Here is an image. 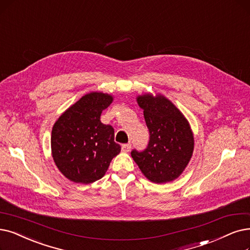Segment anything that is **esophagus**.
<instances>
[{"label": "esophagus", "mask_w": 250, "mask_h": 250, "mask_svg": "<svg viewBox=\"0 0 250 250\" xmlns=\"http://www.w3.org/2000/svg\"><path fill=\"white\" fill-rule=\"evenodd\" d=\"M131 149V145L130 144H125L122 145V152L124 153H128Z\"/></svg>", "instance_id": "obj_1"}]
</instances>
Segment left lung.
Wrapping results in <instances>:
<instances>
[{
	"mask_svg": "<svg viewBox=\"0 0 250 250\" xmlns=\"http://www.w3.org/2000/svg\"><path fill=\"white\" fill-rule=\"evenodd\" d=\"M144 109L149 142L143 152L131 157L143 174L153 183L166 184L181 175L194 151V134L184 114L162 94L136 97Z\"/></svg>",
	"mask_w": 250,
	"mask_h": 250,
	"instance_id": "left-lung-1",
	"label": "left lung"
}]
</instances>
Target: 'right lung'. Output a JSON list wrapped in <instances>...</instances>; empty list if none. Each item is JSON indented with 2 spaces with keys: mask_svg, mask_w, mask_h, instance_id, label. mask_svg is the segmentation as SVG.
Wrapping results in <instances>:
<instances>
[{
  "mask_svg": "<svg viewBox=\"0 0 250 250\" xmlns=\"http://www.w3.org/2000/svg\"><path fill=\"white\" fill-rule=\"evenodd\" d=\"M114 101L111 94L90 92L57 119L51 133L54 163L67 179L88 185L101 179L121 146L114 141V128L101 116Z\"/></svg>",
  "mask_w": 250,
  "mask_h": 250,
  "instance_id": "right-lung-1",
  "label": "right lung"
}]
</instances>
